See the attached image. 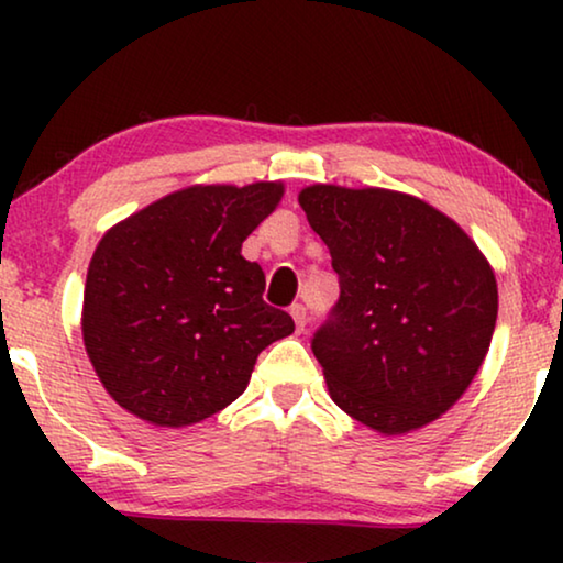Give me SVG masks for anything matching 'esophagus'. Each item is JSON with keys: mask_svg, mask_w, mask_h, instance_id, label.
Instances as JSON below:
<instances>
[{"mask_svg": "<svg viewBox=\"0 0 563 563\" xmlns=\"http://www.w3.org/2000/svg\"><path fill=\"white\" fill-rule=\"evenodd\" d=\"M289 314H291V318H295L297 333H305V325H307V310H305V305H291V307H289Z\"/></svg>", "mask_w": 563, "mask_h": 563, "instance_id": "34e87169", "label": "esophagus"}]
</instances>
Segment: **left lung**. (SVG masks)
I'll use <instances>...</instances> for the list:
<instances>
[{"mask_svg": "<svg viewBox=\"0 0 563 563\" xmlns=\"http://www.w3.org/2000/svg\"><path fill=\"white\" fill-rule=\"evenodd\" d=\"M299 205L341 284L312 335L330 397L379 433L428 426L489 351L497 282L487 258L451 218L399 191L314 184Z\"/></svg>", "mask_w": 563, "mask_h": 563, "instance_id": "8db88e82", "label": "left lung"}]
</instances>
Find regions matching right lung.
I'll list each match as a JSON object with an SVG mask.
<instances>
[{
  "label": "right lung",
  "instance_id": "obj_1",
  "mask_svg": "<svg viewBox=\"0 0 563 563\" xmlns=\"http://www.w3.org/2000/svg\"><path fill=\"white\" fill-rule=\"evenodd\" d=\"M284 197L276 181L189 187L114 225L91 256L84 345L114 402L181 428L235 402L258 353L295 333L264 302L241 245Z\"/></svg>",
  "mask_w": 563,
  "mask_h": 563
}]
</instances>
